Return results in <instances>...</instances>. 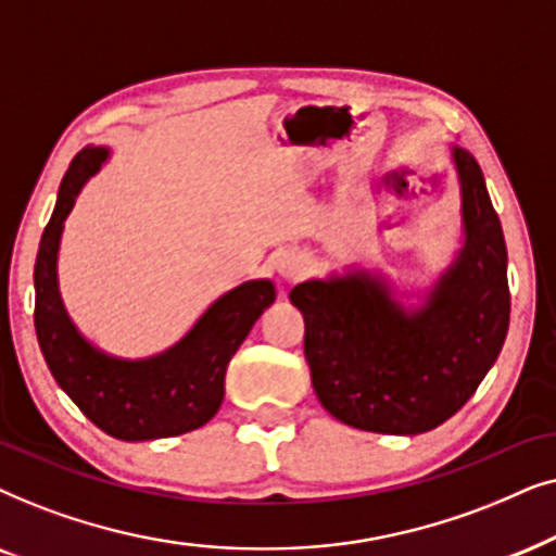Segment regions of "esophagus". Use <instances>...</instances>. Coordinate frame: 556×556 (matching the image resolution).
I'll list each match as a JSON object with an SVG mask.
<instances>
[{"label": "esophagus", "instance_id": "34e87169", "mask_svg": "<svg viewBox=\"0 0 556 556\" xmlns=\"http://www.w3.org/2000/svg\"><path fill=\"white\" fill-rule=\"evenodd\" d=\"M274 269H277V274L282 279H298L305 274V258H302L300 254H294V251H287V254H282L277 258V264H274Z\"/></svg>", "mask_w": 556, "mask_h": 556}]
</instances>
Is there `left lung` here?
I'll return each mask as SVG.
<instances>
[{
	"instance_id": "left-lung-1",
	"label": "left lung",
	"mask_w": 556,
	"mask_h": 556,
	"mask_svg": "<svg viewBox=\"0 0 556 556\" xmlns=\"http://www.w3.org/2000/svg\"><path fill=\"white\" fill-rule=\"evenodd\" d=\"M460 182L463 247L421 305L406 307L381 271L348 269L290 292L305 317L315 394L338 421L379 434H421L476 394L508 332L506 241L483 173L450 150Z\"/></svg>"
}]
</instances>
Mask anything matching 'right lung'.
Masks as SVG:
<instances>
[{"label": "right lung", "instance_id": "1", "mask_svg": "<svg viewBox=\"0 0 556 556\" xmlns=\"http://www.w3.org/2000/svg\"><path fill=\"white\" fill-rule=\"evenodd\" d=\"M109 147H84L58 190L55 211L35 262V330L46 364L73 404L96 427L124 442L192 432L216 417L224 402L228 361L277 292L269 279H251L213 302L195 325L147 358H122L96 348L71 320L58 290V251L65 218L88 177L109 160Z\"/></svg>", "mask_w": 556, "mask_h": 556}]
</instances>
